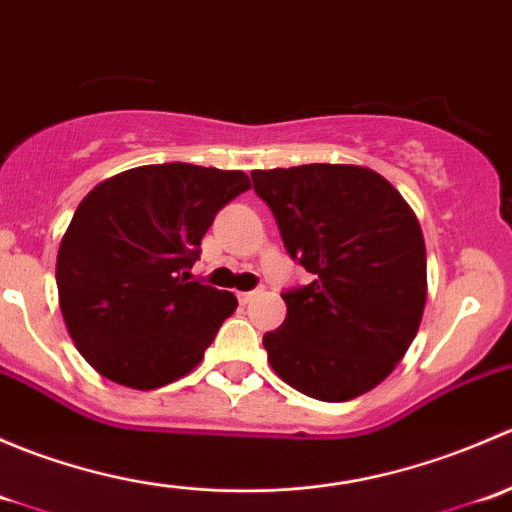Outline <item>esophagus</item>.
I'll return each mask as SVG.
<instances>
[{
    "label": "esophagus",
    "instance_id": "1",
    "mask_svg": "<svg viewBox=\"0 0 512 512\" xmlns=\"http://www.w3.org/2000/svg\"><path fill=\"white\" fill-rule=\"evenodd\" d=\"M257 294H262V289H252V292H240V302H252V299L257 297Z\"/></svg>",
    "mask_w": 512,
    "mask_h": 512
}]
</instances>
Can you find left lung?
<instances>
[{
  "label": "left lung",
  "mask_w": 512,
  "mask_h": 512,
  "mask_svg": "<svg viewBox=\"0 0 512 512\" xmlns=\"http://www.w3.org/2000/svg\"><path fill=\"white\" fill-rule=\"evenodd\" d=\"M292 260L314 280L282 294L287 317L262 344L275 374L319 401L379 386L426 307V245L414 210L379 173L309 163L252 170Z\"/></svg>",
  "instance_id": "left-lung-1"
}]
</instances>
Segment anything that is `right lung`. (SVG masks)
<instances>
[{
	"label": "right lung",
	"mask_w": 512,
	"mask_h": 512,
	"mask_svg": "<svg viewBox=\"0 0 512 512\" xmlns=\"http://www.w3.org/2000/svg\"><path fill=\"white\" fill-rule=\"evenodd\" d=\"M250 190L242 170L141 165L79 203L56 255V287L76 349L106 379L158 389L190 374L235 312L232 292L190 282L200 240Z\"/></svg>",
	"instance_id": "right-lung-1"
}]
</instances>
